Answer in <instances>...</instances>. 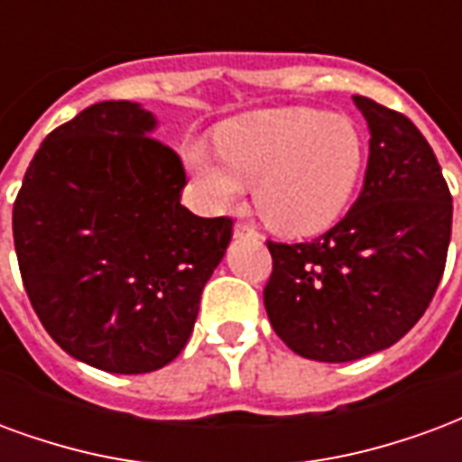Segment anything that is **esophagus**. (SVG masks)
Returning a JSON list of instances; mask_svg holds the SVG:
<instances>
[{
    "instance_id": "1",
    "label": "esophagus",
    "mask_w": 462,
    "mask_h": 462,
    "mask_svg": "<svg viewBox=\"0 0 462 462\" xmlns=\"http://www.w3.org/2000/svg\"><path fill=\"white\" fill-rule=\"evenodd\" d=\"M244 236H254V238H258V234H255L254 228H248L245 224H236L234 226V238H244Z\"/></svg>"
}]
</instances>
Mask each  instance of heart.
<instances>
[{"label": "heart", "instance_id": "b5f03b06", "mask_svg": "<svg viewBox=\"0 0 462 462\" xmlns=\"http://www.w3.org/2000/svg\"><path fill=\"white\" fill-rule=\"evenodd\" d=\"M217 150L184 147L199 201L234 207L254 187L258 217L285 238H308L337 224L365 170V137L349 117L318 107L258 110L226 123Z\"/></svg>", "mask_w": 462, "mask_h": 462}]
</instances>
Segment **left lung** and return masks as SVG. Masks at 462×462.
<instances>
[{"instance_id":"left-lung-1","label":"left lung","mask_w":462,"mask_h":462,"mask_svg":"<svg viewBox=\"0 0 462 462\" xmlns=\"http://www.w3.org/2000/svg\"><path fill=\"white\" fill-rule=\"evenodd\" d=\"M352 100L369 127L355 207L310 244H268V319L315 362H355L396 345L433 300L450 244L453 199L426 137L402 113Z\"/></svg>"}]
</instances>
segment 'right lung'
<instances>
[{
	"label": "right lung",
	"mask_w": 462,
	"mask_h": 462,
	"mask_svg": "<svg viewBox=\"0 0 462 462\" xmlns=\"http://www.w3.org/2000/svg\"><path fill=\"white\" fill-rule=\"evenodd\" d=\"M130 100L86 107L39 147L16 197L23 288L53 342L83 365L147 374L189 342L231 218L181 204L184 167Z\"/></svg>",
	"instance_id": "right-lung-1"
}]
</instances>
